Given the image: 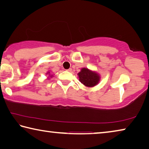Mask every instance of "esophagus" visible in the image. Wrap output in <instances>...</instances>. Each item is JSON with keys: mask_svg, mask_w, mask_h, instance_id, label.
<instances>
[{"mask_svg": "<svg viewBox=\"0 0 149 149\" xmlns=\"http://www.w3.org/2000/svg\"><path fill=\"white\" fill-rule=\"evenodd\" d=\"M72 68H69V69H68V70H66V71H68V72H72Z\"/></svg>", "mask_w": 149, "mask_h": 149, "instance_id": "34e87169", "label": "esophagus"}]
</instances>
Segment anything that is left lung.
I'll use <instances>...</instances> for the list:
<instances>
[{
    "label": "left lung",
    "instance_id": "8db88e82",
    "mask_svg": "<svg viewBox=\"0 0 149 149\" xmlns=\"http://www.w3.org/2000/svg\"><path fill=\"white\" fill-rule=\"evenodd\" d=\"M79 81L87 87H93L99 83L100 76L94 72L90 71L87 68H82L78 73Z\"/></svg>",
    "mask_w": 149,
    "mask_h": 149
}]
</instances>
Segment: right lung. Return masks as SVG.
<instances>
[{"label":"right lung","instance_id":"right-lung-1","mask_svg":"<svg viewBox=\"0 0 149 149\" xmlns=\"http://www.w3.org/2000/svg\"><path fill=\"white\" fill-rule=\"evenodd\" d=\"M49 73H50V72H48V73H47V74H49Z\"/></svg>","mask_w":149,"mask_h":149}]
</instances>
